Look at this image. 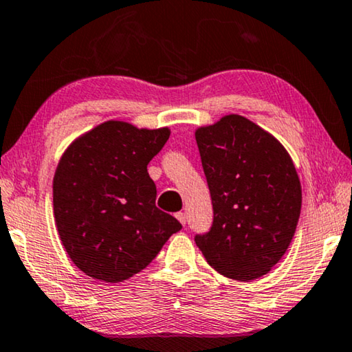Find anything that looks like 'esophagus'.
Listing matches in <instances>:
<instances>
[{
    "mask_svg": "<svg viewBox=\"0 0 352 352\" xmlns=\"http://www.w3.org/2000/svg\"><path fill=\"white\" fill-rule=\"evenodd\" d=\"M176 219L179 220L182 225H186V214H184V212H177V214H176Z\"/></svg>",
    "mask_w": 352,
    "mask_h": 352,
    "instance_id": "34e87169",
    "label": "esophagus"
}]
</instances>
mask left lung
<instances>
[{
	"label": "left lung",
	"mask_w": 352,
	"mask_h": 352,
	"mask_svg": "<svg viewBox=\"0 0 352 352\" xmlns=\"http://www.w3.org/2000/svg\"><path fill=\"white\" fill-rule=\"evenodd\" d=\"M195 138L214 209L212 226L195 242L225 277H263L288 250L299 221L293 160L272 135L239 115L199 127Z\"/></svg>",
	"instance_id": "1"
}]
</instances>
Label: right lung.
Here are the masks:
<instances>
[{
	"instance_id": "obj_1",
	"label": "right lung",
	"mask_w": 352,
	"mask_h": 352,
	"mask_svg": "<svg viewBox=\"0 0 352 352\" xmlns=\"http://www.w3.org/2000/svg\"><path fill=\"white\" fill-rule=\"evenodd\" d=\"M170 131L107 121L75 140L53 177V210L67 255L89 277L122 282L157 256L182 225L155 206L148 164Z\"/></svg>"
}]
</instances>
